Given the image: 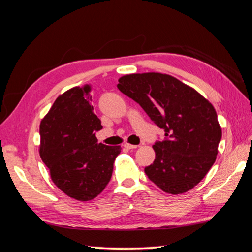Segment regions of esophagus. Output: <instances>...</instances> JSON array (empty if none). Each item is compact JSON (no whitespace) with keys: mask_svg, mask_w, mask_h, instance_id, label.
Returning a JSON list of instances; mask_svg holds the SVG:
<instances>
[{"mask_svg":"<svg viewBox=\"0 0 252 252\" xmlns=\"http://www.w3.org/2000/svg\"><path fill=\"white\" fill-rule=\"evenodd\" d=\"M123 146H125L126 149H129V150L138 148V145H133V144H130V143H125V144H123Z\"/></svg>","mask_w":252,"mask_h":252,"instance_id":"obj_1","label":"esophagus"}]
</instances>
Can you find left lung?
<instances>
[{
	"instance_id": "1",
	"label": "left lung",
	"mask_w": 252,
	"mask_h": 252,
	"mask_svg": "<svg viewBox=\"0 0 252 252\" xmlns=\"http://www.w3.org/2000/svg\"><path fill=\"white\" fill-rule=\"evenodd\" d=\"M117 87L165 132V139L153 145V164L144 168L150 181L173 195L197 185L216 161L221 140L213 104L191 87L159 72L123 76Z\"/></svg>"
}]
</instances>
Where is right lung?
Instances as JSON below:
<instances>
[{
    "mask_svg": "<svg viewBox=\"0 0 252 252\" xmlns=\"http://www.w3.org/2000/svg\"><path fill=\"white\" fill-rule=\"evenodd\" d=\"M91 87H74L55 100L39 126V154L54 184L77 200H91L110 182L120 145L98 143L102 129L94 112Z\"/></svg>",
    "mask_w": 252,
    "mask_h": 252,
    "instance_id": "1",
    "label": "right lung"
}]
</instances>
